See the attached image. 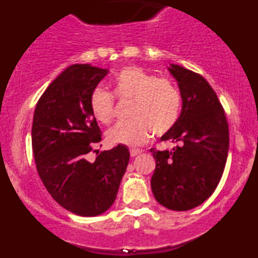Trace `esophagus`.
<instances>
[{"mask_svg": "<svg viewBox=\"0 0 258 258\" xmlns=\"http://www.w3.org/2000/svg\"><path fill=\"white\" fill-rule=\"evenodd\" d=\"M141 153H142V149H138V148H132V149H130V154H131V156H136Z\"/></svg>", "mask_w": 258, "mask_h": 258, "instance_id": "esophagus-1", "label": "esophagus"}]
</instances>
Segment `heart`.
<instances>
[{
    "label": "heart",
    "instance_id": "heart-1",
    "mask_svg": "<svg viewBox=\"0 0 258 258\" xmlns=\"http://www.w3.org/2000/svg\"><path fill=\"white\" fill-rule=\"evenodd\" d=\"M115 94L131 100L132 120L122 121L109 130V142L137 147L144 144L154 132L162 136L173 128L182 110V96L172 80L155 78L138 67L121 69L112 79ZM91 112L99 122L108 125L115 117L116 99L103 87H96L90 97Z\"/></svg>",
    "mask_w": 258,
    "mask_h": 258
}]
</instances>
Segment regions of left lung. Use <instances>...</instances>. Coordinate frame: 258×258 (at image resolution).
I'll return each mask as SVG.
<instances>
[{
	"mask_svg": "<svg viewBox=\"0 0 258 258\" xmlns=\"http://www.w3.org/2000/svg\"><path fill=\"white\" fill-rule=\"evenodd\" d=\"M183 106L179 119L161 137L177 143L172 150L152 148L156 167L152 190L156 201L174 211L199 206L217 188L229 148V128L214 88L200 74L172 64Z\"/></svg>",
	"mask_w": 258,
	"mask_h": 258,
	"instance_id": "1",
	"label": "left lung"
}]
</instances>
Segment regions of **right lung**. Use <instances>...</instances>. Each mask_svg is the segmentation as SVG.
<instances>
[{"mask_svg": "<svg viewBox=\"0 0 258 258\" xmlns=\"http://www.w3.org/2000/svg\"><path fill=\"white\" fill-rule=\"evenodd\" d=\"M106 69L68 68L38 99L32 121V152L38 176L60 206L79 216H98L116 199L130 152L119 144L98 152L102 141L90 97ZM102 147V144H100ZM97 152L94 162L87 155Z\"/></svg>", "mask_w": 258, "mask_h": 258, "instance_id": "right-lung-1", "label": "right lung"}]
</instances>
